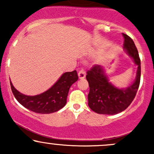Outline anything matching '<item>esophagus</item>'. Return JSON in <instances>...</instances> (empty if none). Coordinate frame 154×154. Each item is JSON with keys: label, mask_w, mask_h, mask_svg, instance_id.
Masks as SVG:
<instances>
[{"label": "esophagus", "mask_w": 154, "mask_h": 154, "mask_svg": "<svg viewBox=\"0 0 154 154\" xmlns=\"http://www.w3.org/2000/svg\"><path fill=\"white\" fill-rule=\"evenodd\" d=\"M78 77L80 79L85 78V77H86V71H85L84 69L81 68V69L80 70V71H79L78 73Z\"/></svg>", "instance_id": "34e87169"}]
</instances>
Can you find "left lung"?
Returning a JSON list of instances; mask_svg holds the SVG:
<instances>
[{
    "label": "left lung",
    "mask_w": 154,
    "mask_h": 154,
    "mask_svg": "<svg viewBox=\"0 0 154 154\" xmlns=\"http://www.w3.org/2000/svg\"><path fill=\"white\" fill-rule=\"evenodd\" d=\"M125 42L124 48L137 66L136 79L130 86L119 88L109 82L104 69L96 65L87 71L86 80L89 86L88 105L98 114L116 115L123 112L130 105L136 97L141 77V61L137 48L130 36L122 33Z\"/></svg>",
    "instance_id": "obj_1"
}]
</instances>
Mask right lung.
<instances>
[{"label": "right lung", "instance_id": "1", "mask_svg": "<svg viewBox=\"0 0 154 154\" xmlns=\"http://www.w3.org/2000/svg\"><path fill=\"white\" fill-rule=\"evenodd\" d=\"M78 80L76 71L66 72L49 89L40 94L25 95L15 89L10 81L11 89L16 100L25 108L41 114L57 112L65 106L70 87Z\"/></svg>", "mask_w": 154, "mask_h": 154}]
</instances>
